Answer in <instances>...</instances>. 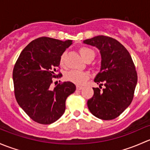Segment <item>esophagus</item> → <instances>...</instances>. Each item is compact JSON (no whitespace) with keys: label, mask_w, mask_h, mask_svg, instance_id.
Returning <instances> with one entry per match:
<instances>
[{"label":"esophagus","mask_w":150,"mask_h":150,"mask_svg":"<svg viewBox=\"0 0 150 150\" xmlns=\"http://www.w3.org/2000/svg\"><path fill=\"white\" fill-rule=\"evenodd\" d=\"M83 89V87L81 86H79V85L76 86V89H77V90H81V89Z\"/></svg>","instance_id":"1"}]
</instances>
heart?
I'll return each instance as SVG.
<instances>
[{
  "mask_svg": "<svg viewBox=\"0 0 150 150\" xmlns=\"http://www.w3.org/2000/svg\"><path fill=\"white\" fill-rule=\"evenodd\" d=\"M79 53L84 61L92 59L95 58V52L92 49L86 47H82L79 49ZM65 54H62L60 58V64L63 65L64 63ZM89 74L87 72L71 70L67 72L66 74V79L69 81L76 84H83L89 79Z\"/></svg>",
  "mask_w": 150,
  "mask_h": 150,
  "instance_id": "b5f03b06",
  "label": "heart"
}]
</instances>
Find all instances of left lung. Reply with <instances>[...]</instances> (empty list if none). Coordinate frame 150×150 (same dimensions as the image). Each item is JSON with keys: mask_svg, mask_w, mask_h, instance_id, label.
I'll return each mask as SVG.
<instances>
[{"mask_svg": "<svg viewBox=\"0 0 150 150\" xmlns=\"http://www.w3.org/2000/svg\"><path fill=\"white\" fill-rule=\"evenodd\" d=\"M96 47L101 55L100 70L95 76L99 88L87 101L92 115L102 120H112L132 103L137 84V74L129 51L116 40L99 35L83 41ZM103 84L105 88L101 89Z\"/></svg>", "mask_w": 150, "mask_h": 150, "instance_id": "1", "label": "left lung"}]
</instances>
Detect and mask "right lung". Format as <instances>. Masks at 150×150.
Listing matches in <instances>:
<instances>
[{
  "label": "right lung",
  "instance_id": "obj_1",
  "mask_svg": "<svg viewBox=\"0 0 150 150\" xmlns=\"http://www.w3.org/2000/svg\"><path fill=\"white\" fill-rule=\"evenodd\" d=\"M72 40L61 41L42 37L32 41L22 50L13 71L14 94L23 110L33 121L50 124L59 119L66 110V98L76 86L65 81L52 88V77L60 58Z\"/></svg>",
  "mask_w": 150,
  "mask_h": 150
}]
</instances>
